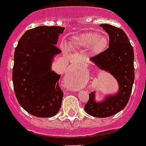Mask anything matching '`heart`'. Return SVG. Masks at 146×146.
I'll use <instances>...</instances> for the list:
<instances>
[{
  "instance_id": "obj_1",
  "label": "heart",
  "mask_w": 146,
  "mask_h": 146,
  "mask_svg": "<svg viewBox=\"0 0 146 146\" xmlns=\"http://www.w3.org/2000/svg\"><path fill=\"white\" fill-rule=\"evenodd\" d=\"M108 44V38L107 35L91 32L74 37L71 41L70 45L73 48L90 49L93 53L97 54L104 51Z\"/></svg>"
}]
</instances>
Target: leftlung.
Masks as SVG:
<instances>
[{
  "instance_id": "1",
  "label": "left lung",
  "mask_w": 146,
  "mask_h": 146,
  "mask_svg": "<svg viewBox=\"0 0 146 146\" xmlns=\"http://www.w3.org/2000/svg\"><path fill=\"white\" fill-rule=\"evenodd\" d=\"M100 26L108 33L109 46L90 60L100 69L113 76L119 88L118 94L107 96L101 102H95L94 92L89 94L84 111L90 116L102 118L116 114L128 104L134 81V54L129 39L122 29L107 24Z\"/></svg>"
}]
</instances>
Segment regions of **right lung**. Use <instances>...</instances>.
Wrapping results in <instances>:
<instances>
[{
  "label": "right lung",
  "instance_id": "obj_1",
  "mask_svg": "<svg viewBox=\"0 0 146 146\" xmlns=\"http://www.w3.org/2000/svg\"><path fill=\"white\" fill-rule=\"evenodd\" d=\"M64 27L41 26L26 31L14 55L13 82L18 103L38 117H52L59 111L64 93L61 76L51 71L53 56L61 52L56 46Z\"/></svg>",
  "mask_w": 146,
  "mask_h": 146
}]
</instances>
